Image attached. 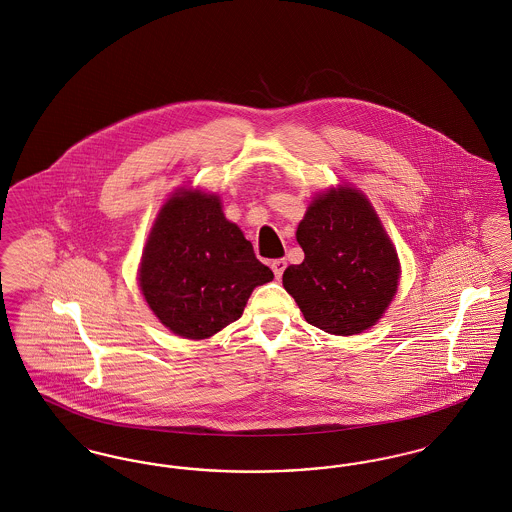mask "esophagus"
Wrapping results in <instances>:
<instances>
[{
	"instance_id": "1",
	"label": "esophagus",
	"mask_w": 512,
	"mask_h": 512,
	"mask_svg": "<svg viewBox=\"0 0 512 512\" xmlns=\"http://www.w3.org/2000/svg\"><path fill=\"white\" fill-rule=\"evenodd\" d=\"M286 267H288L286 259H276V261H272V263H270V268H272V272H274V276H276L278 280L282 278V274H284Z\"/></svg>"
}]
</instances>
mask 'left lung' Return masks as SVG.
Returning a JSON list of instances; mask_svg holds the SVG:
<instances>
[{
	"label": "left lung",
	"instance_id": "obj_1",
	"mask_svg": "<svg viewBox=\"0 0 512 512\" xmlns=\"http://www.w3.org/2000/svg\"><path fill=\"white\" fill-rule=\"evenodd\" d=\"M297 242L305 259L286 268L282 282L309 324L353 336L384 315L397 292L399 261L365 195L343 188L315 197Z\"/></svg>",
	"mask_w": 512,
	"mask_h": 512
}]
</instances>
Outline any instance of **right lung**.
I'll list each match as a JSON object with an SVG mask.
<instances>
[{
    "label": "right lung",
    "mask_w": 512,
    "mask_h": 512,
    "mask_svg": "<svg viewBox=\"0 0 512 512\" xmlns=\"http://www.w3.org/2000/svg\"><path fill=\"white\" fill-rule=\"evenodd\" d=\"M274 278L217 195L184 192L163 205L147 240L140 288L174 334L203 340L244 313L253 288Z\"/></svg>",
    "instance_id": "1"
}]
</instances>
